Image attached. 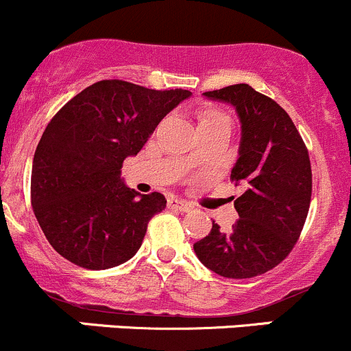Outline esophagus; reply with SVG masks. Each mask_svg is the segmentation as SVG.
<instances>
[{"instance_id":"esophagus-1","label":"esophagus","mask_w":351,"mask_h":351,"mask_svg":"<svg viewBox=\"0 0 351 351\" xmlns=\"http://www.w3.org/2000/svg\"><path fill=\"white\" fill-rule=\"evenodd\" d=\"M167 206L171 210H177V211H189L191 210V204H187L186 201L179 199V197H169L167 199Z\"/></svg>"}]
</instances>
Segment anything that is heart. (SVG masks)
I'll return each instance as SVG.
<instances>
[{
	"mask_svg": "<svg viewBox=\"0 0 351 351\" xmlns=\"http://www.w3.org/2000/svg\"><path fill=\"white\" fill-rule=\"evenodd\" d=\"M217 121H230L225 112L218 109H206L199 117V124L204 123H217Z\"/></svg>",
	"mask_w": 351,
	"mask_h": 351,
	"instance_id": "heart-1",
	"label": "heart"
}]
</instances>
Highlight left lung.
Instances as JSON below:
<instances>
[{
    "label": "left lung",
    "mask_w": 351,
    "mask_h": 351,
    "mask_svg": "<svg viewBox=\"0 0 351 351\" xmlns=\"http://www.w3.org/2000/svg\"><path fill=\"white\" fill-rule=\"evenodd\" d=\"M204 95L237 109L242 140L230 179L245 191L234 201L239 220L232 230L213 221L194 252L217 275L252 278L278 266L300 237L312 196L308 152L289 114L247 83Z\"/></svg>",
    "instance_id": "left-lung-1"
}]
</instances>
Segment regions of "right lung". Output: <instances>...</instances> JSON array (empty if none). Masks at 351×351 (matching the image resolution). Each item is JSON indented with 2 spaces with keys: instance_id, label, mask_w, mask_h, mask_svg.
<instances>
[{
  "instance_id": "1",
  "label": "right lung",
  "mask_w": 351,
  "mask_h": 351,
  "mask_svg": "<svg viewBox=\"0 0 351 351\" xmlns=\"http://www.w3.org/2000/svg\"><path fill=\"white\" fill-rule=\"evenodd\" d=\"M189 95L102 80L58 110L34 155L30 203L62 258L80 268L107 269L136 254L148 221L167 201L124 186L121 167Z\"/></svg>"
}]
</instances>
